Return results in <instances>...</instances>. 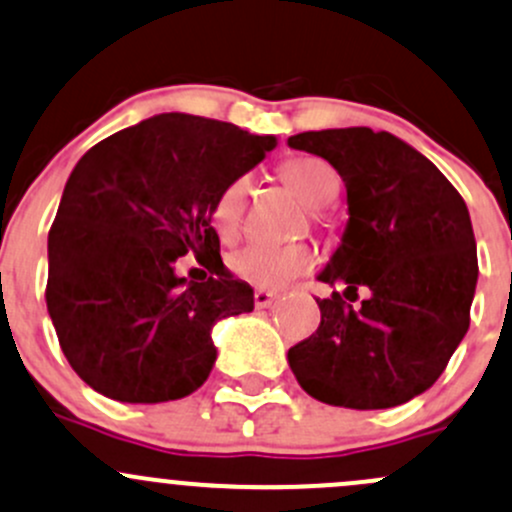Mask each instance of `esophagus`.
I'll use <instances>...</instances> for the list:
<instances>
[{
	"mask_svg": "<svg viewBox=\"0 0 512 512\" xmlns=\"http://www.w3.org/2000/svg\"><path fill=\"white\" fill-rule=\"evenodd\" d=\"M274 301H277V294L265 292V289H257V292H255V306H257V309H270Z\"/></svg>",
	"mask_w": 512,
	"mask_h": 512,
	"instance_id": "34e87169",
	"label": "esophagus"
}]
</instances>
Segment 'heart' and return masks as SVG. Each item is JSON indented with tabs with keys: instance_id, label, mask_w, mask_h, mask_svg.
I'll return each instance as SVG.
<instances>
[{
	"instance_id": "heart-1",
	"label": "heart",
	"mask_w": 512,
	"mask_h": 512,
	"mask_svg": "<svg viewBox=\"0 0 512 512\" xmlns=\"http://www.w3.org/2000/svg\"><path fill=\"white\" fill-rule=\"evenodd\" d=\"M282 179L297 193L299 201L314 211L331 206L341 193V179H338L336 169L316 157L287 161L282 166ZM247 196H250V179L238 176L230 184H225L215 198L213 225L223 238H233L240 230ZM314 265L316 252L309 245L274 247L265 245V242H252V245L240 247L230 255V270L240 279L250 282L252 287L270 289V292L289 287L299 277L314 270Z\"/></svg>"
}]
</instances>
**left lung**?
Wrapping results in <instances>:
<instances>
[{"mask_svg": "<svg viewBox=\"0 0 512 512\" xmlns=\"http://www.w3.org/2000/svg\"><path fill=\"white\" fill-rule=\"evenodd\" d=\"M289 147L326 159L346 184L341 245L316 277L343 294L316 299L321 324L289 348L319 402L387 410L429 390L469 331L478 282L464 198L424 154L370 127L321 129ZM365 288L358 310L345 304Z\"/></svg>", "mask_w": 512, "mask_h": 512, "instance_id": "left-lung-1", "label": "left lung"}]
</instances>
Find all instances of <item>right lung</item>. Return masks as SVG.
<instances>
[{"mask_svg": "<svg viewBox=\"0 0 512 512\" xmlns=\"http://www.w3.org/2000/svg\"><path fill=\"white\" fill-rule=\"evenodd\" d=\"M277 147L272 134L166 112L102 139L75 164L48 233L46 306L68 363L117 402L181 400L211 375V331L255 309L220 260L213 203ZM196 254L203 283L175 274Z\"/></svg>", "mask_w": 512, "mask_h": 512, "instance_id": "obj_1", "label": "right lung"}]
</instances>
